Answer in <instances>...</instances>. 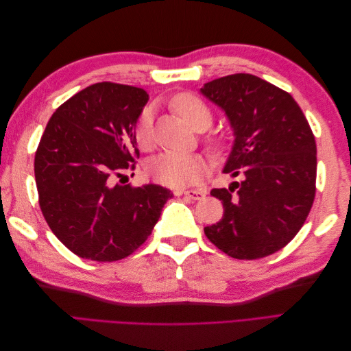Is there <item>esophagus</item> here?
I'll return each instance as SVG.
<instances>
[{"label":"esophagus","instance_id":"34e87169","mask_svg":"<svg viewBox=\"0 0 351 351\" xmlns=\"http://www.w3.org/2000/svg\"><path fill=\"white\" fill-rule=\"evenodd\" d=\"M176 195L177 196H186V197L192 199V200H200V199L205 197L206 193L204 192V190H187V192H176Z\"/></svg>","mask_w":351,"mask_h":351}]
</instances>
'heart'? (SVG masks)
I'll return each mask as SVG.
<instances>
[{"label": "heart", "instance_id": "1", "mask_svg": "<svg viewBox=\"0 0 351 351\" xmlns=\"http://www.w3.org/2000/svg\"><path fill=\"white\" fill-rule=\"evenodd\" d=\"M173 108L193 127L195 130H205L212 124V110L200 97L190 92L178 93L171 101ZM154 115L151 108H145L136 125V139L141 146H147L152 139ZM226 134H214L209 139V147L219 154L227 147ZM147 176L167 187L182 189L197 184L206 176V162L197 155L167 151L152 158L146 167Z\"/></svg>", "mask_w": 351, "mask_h": 351}]
</instances>
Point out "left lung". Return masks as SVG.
Here are the masks:
<instances>
[{
  "label": "left lung",
  "mask_w": 351,
  "mask_h": 351,
  "mask_svg": "<svg viewBox=\"0 0 351 351\" xmlns=\"http://www.w3.org/2000/svg\"><path fill=\"white\" fill-rule=\"evenodd\" d=\"M200 92L226 111L234 146L224 173L240 177L212 189L224 215L205 227L210 243L234 259H261L303 227L316 192V143L289 92L247 73L205 83Z\"/></svg>",
  "instance_id": "1"
}]
</instances>
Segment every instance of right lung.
Masks as SVG:
<instances>
[{
  "label": "right lung",
  "instance_id": "1",
  "mask_svg": "<svg viewBox=\"0 0 351 351\" xmlns=\"http://www.w3.org/2000/svg\"><path fill=\"white\" fill-rule=\"evenodd\" d=\"M147 98L129 84H90L60 105L40 137L35 180L42 215L79 258H127L151 236L173 197L158 184L117 183L136 168L134 127Z\"/></svg>",
  "mask_w": 351,
  "mask_h": 351
}]
</instances>
